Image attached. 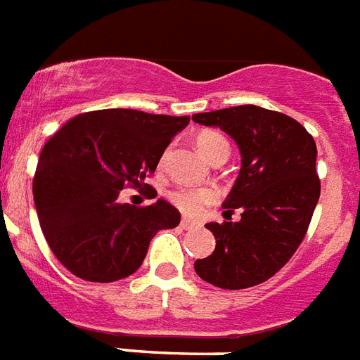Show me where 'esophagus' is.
I'll use <instances>...</instances> for the list:
<instances>
[{"label": "esophagus", "mask_w": 360, "mask_h": 360, "mask_svg": "<svg viewBox=\"0 0 360 360\" xmlns=\"http://www.w3.org/2000/svg\"><path fill=\"white\" fill-rule=\"evenodd\" d=\"M181 228H183V230H191V228H194V226H196V222H194V220H191V219H181Z\"/></svg>", "instance_id": "34e87169"}]
</instances>
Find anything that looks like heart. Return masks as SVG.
I'll list each match as a JSON object with an SVG mask.
<instances>
[{
	"mask_svg": "<svg viewBox=\"0 0 360 360\" xmlns=\"http://www.w3.org/2000/svg\"><path fill=\"white\" fill-rule=\"evenodd\" d=\"M196 147L209 162L220 155H230V143L217 130H202L196 134ZM169 202L186 217L200 214L219 200V192L211 186H181L169 192Z\"/></svg>",
	"mask_w": 360,
	"mask_h": 360,
	"instance_id": "obj_1",
	"label": "heart"
}]
</instances>
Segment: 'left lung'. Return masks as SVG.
I'll return each instance as SVG.
<instances>
[{
	"mask_svg": "<svg viewBox=\"0 0 360 360\" xmlns=\"http://www.w3.org/2000/svg\"><path fill=\"white\" fill-rule=\"evenodd\" d=\"M220 127L240 149V172L222 207V224H205L217 246L196 259L200 278L222 290H245L269 280L290 262L307 236L321 183L316 141L293 117L254 104L194 114ZM241 209V220L231 214Z\"/></svg>",
	"mask_w": 360,
	"mask_h": 360,
	"instance_id": "obj_1",
	"label": "left lung"
}]
</instances>
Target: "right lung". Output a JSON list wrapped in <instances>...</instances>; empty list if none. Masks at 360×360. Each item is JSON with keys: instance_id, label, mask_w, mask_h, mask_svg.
Here are the masks:
<instances>
[{"instance_id": "obj_1", "label": "right lung", "mask_w": 360, "mask_h": 360, "mask_svg": "<svg viewBox=\"0 0 360 360\" xmlns=\"http://www.w3.org/2000/svg\"><path fill=\"white\" fill-rule=\"evenodd\" d=\"M191 117L112 108L72 117L42 147L33 200L48 246L89 282H115L140 269L158 230L179 224L166 200L136 207L120 191L149 186L164 149Z\"/></svg>"}]
</instances>
